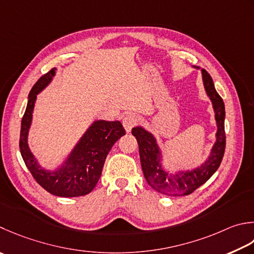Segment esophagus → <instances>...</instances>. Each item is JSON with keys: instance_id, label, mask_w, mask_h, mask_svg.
<instances>
[{"instance_id": "1", "label": "esophagus", "mask_w": 254, "mask_h": 254, "mask_svg": "<svg viewBox=\"0 0 254 254\" xmlns=\"http://www.w3.org/2000/svg\"><path fill=\"white\" fill-rule=\"evenodd\" d=\"M137 122H138V118H137V116H135V114H127V116L124 117L122 120L123 127H124V128H126V131L127 133L131 132L132 127L134 126H136Z\"/></svg>"}]
</instances>
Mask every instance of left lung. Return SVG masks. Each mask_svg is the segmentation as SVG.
<instances>
[{
  "label": "left lung",
  "instance_id": "1",
  "mask_svg": "<svg viewBox=\"0 0 254 254\" xmlns=\"http://www.w3.org/2000/svg\"><path fill=\"white\" fill-rule=\"evenodd\" d=\"M199 69V67L192 66ZM201 78L205 91L210 99L217 126L216 141L210 150L209 156L197 167L182 170L174 173L165 171L163 165L164 155L154 134L141 126L134 127L132 134L135 136L140 152L141 166L144 177L154 190L167 196L190 195L198 187L205 184L218 170L222 161L226 147L225 134V103L216 91L212 78L205 69H201Z\"/></svg>",
  "mask_w": 254,
  "mask_h": 254
}]
</instances>
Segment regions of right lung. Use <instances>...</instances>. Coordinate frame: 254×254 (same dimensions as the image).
Masks as SVG:
<instances>
[{
	"label": "right lung",
	"instance_id": "obj_1",
	"mask_svg": "<svg viewBox=\"0 0 254 254\" xmlns=\"http://www.w3.org/2000/svg\"><path fill=\"white\" fill-rule=\"evenodd\" d=\"M56 70L53 68L39 78L28 94L27 107L22 119L19 150L28 171L44 190L59 197L84 196L96 187L107 155L126 131L120 121L94 120L56 168L47 170L43 167L28 145V134L37 94L51 84Z\"/></svg>",
	"mask_w": 254,
	"mask_h": 254
}]
</instances>
